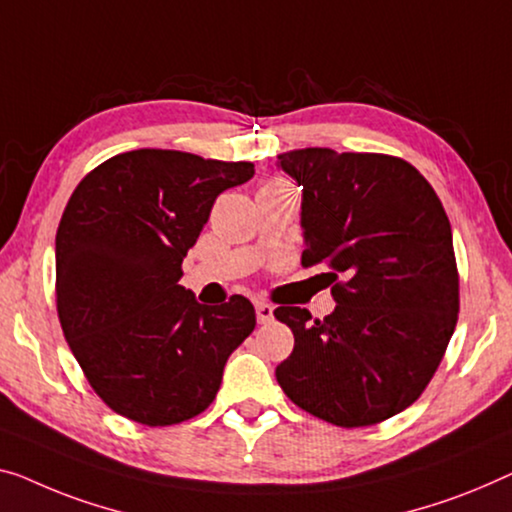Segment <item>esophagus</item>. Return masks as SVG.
Masks as SVG:
<instances>
[{
	"instance_id": "1",
	"label": "esophagus",
	"mask_w": 512,
	"mask_h": 512,
	"mask_svg": "<svg viewBox=\"0 0 512 512\" xmlns=\"http://www.w3.org/2000/svg\"><path fill=\"white\" fill-rule=\"evenodd\" d=\"M255 312H257V322L259 324H269L271 319H273V308L269 303H264V301H257L255 303Z\"/></svg>"
}]
</instances>
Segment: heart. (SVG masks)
<instances>
[{"label": "heart", "instance_id": "b5f03b06", "mask_svg": "<svg viewBox=\"0 0 512 512\" xmlns=\"http://www.w3.org/2000/svg\"><path fill=\"white\" fill-rule=\"evenodd\" d=\"M271 183H285V179H273Z\"/></svg>", "mask_w": 512, "mask_h": 512}]
</instances>
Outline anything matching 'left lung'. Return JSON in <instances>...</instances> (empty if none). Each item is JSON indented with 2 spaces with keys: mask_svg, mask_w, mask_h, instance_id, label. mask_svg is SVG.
Returning <instances> with one entry per match:
<instances>
[{
  "mask_svg": "<svg viewBox=\"0 0 512 512\" xmlns=\"http://www.w3.org/2000/svg\"><path fill=\"white\" fill-rule=\"evenodd\" d=\"M303 186V266H329L335 310L312 319L280 305L294 352L276 368L282 391L338 427L386 421L437 372L460 312L451 223L407 160L308 147L278 156Z\"/></svg>",
  "mask_w": 512,
  "mask_h": 512,
  "instance_id": "obj_1",
  "label": "left lung"
}]
</instances>
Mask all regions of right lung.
Returning <instances> with one entry per match:
<instances>
[{"label":"right lung","instance_id":"obj_1","mask_svg":"<svg viewBox=\"0 0 512 512\" xmlns=\"http://www.w3.org/2000/svg\"><path fill=\"white\" fill-rule=\"evenodd\" d=\"M253 174L246 160L135 149L73 190L55 239L57 312L91 388L117 414L149 427L202 414L253 333L246 296L202 305L179 285L216 197Z\"/></svg>","mask_w":512,"mask_h":512}]
</instances>
